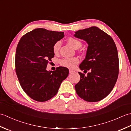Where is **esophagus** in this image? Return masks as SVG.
I'll use <instances>...</instances> for the list:
<instances>
[{
    "label": "esophagus",
    "mask_w": 131,
    "mask_h": 131,
    "mask_svg": "<svg viewBox=\"0 0 131 131\" xmlns=\"http://www.w3.org/2000/svg\"><path fill=\"white\" fill-rule=\"evenodd\" d=\"M73 72H74V71L73 70H71V69L69 70V73H73Z\"/></svg>",
    "instance_id": "1"
}]
</instances>
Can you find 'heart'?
<instances>
[{
  "label": "heart",
  "instance_id": "obj_1",
  "mask_svg": "<svg viewBox=\"0 0 131 131\" xmlns=\"http://www.w3.org/2000/svg\"><path fill=\"white\" fill-rule=\"evenodd\" d=\"M67 42L69 45L74 49L79 48L82 45L81 41L73 37H69L67 39ZM60 47V41H58L54 43L53 46V51L54 53H57L59 51ZM79 59L77 57L63 58L61 59L59 61L61 66L68 69L74 68L77 64L79 63Z\"/></svg>",
  "mask_w": 131,
  "mask_h": 131
}]
</instances>
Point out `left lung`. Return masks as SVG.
<instances>
[{"label":"left lung","mask_w":131,"mask_h":131,"mask_svg":"<svg viewBox=\"0 0 131 131\" xmlns=\"http://www.w3.org/2000/svg\"><path fill=\"white\" fill-rule=\"evenodd\" d=\"M74 37L88 44L85 58L79 68L86 73L90 71L87 75L79 72L80 79L75 85L76 92L86 101H99L111 92L118 77L119 58L115 42L96 26L79 30Z\"/></svg>","instance_id":"obj_1"}]
</instances>
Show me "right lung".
<instances>
[{
  "label": "right lung",
  "instance_id": "obj_1",
  "mask_svg": "<svg viewBox=\"0 0 131 131\" xmlns=\"http://www.w3.org/2000/svg\"><path fill=\"white\" fill-rule=\"evenodd\" d=\"M63 37V32L35 29L23 35L17 46V76L25 92L35 101L44 102L52 99L68 76L69 70L65 67L46 70L54 57L53 46Z\"/></svg>",
  "mask_w": 131,
  "mask_h": 131
}]
</instances>
